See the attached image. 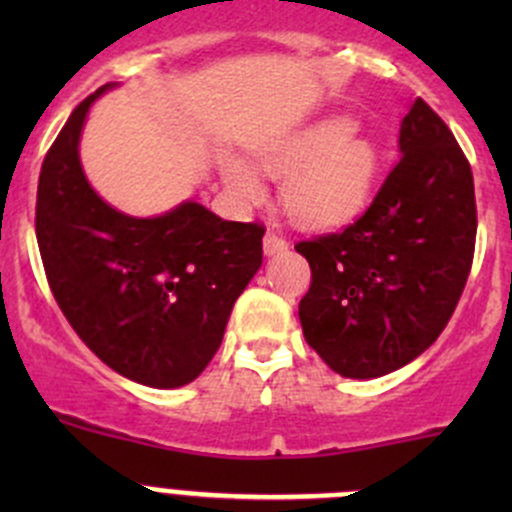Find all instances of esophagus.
I'll list each match as a JSON object with an SVG mask.
<instances>
[{
    "label": "esophagus",
    "instance_id": "1",
    "mask_svg": "<svg viewBox=\"0 0 512 512\" xmlns=\"http://www.w3.org/2000/svg\"><path fill=\"white\" fill-rule=\"evenodd\" d=\"M287 250H289V242L282 235H275V232H267L265 240H262V252H265L267 257L280 255V252H287Z\"/></svg>",
    "mask_w": 512,
    "mask_h": 512
}]
</instances>
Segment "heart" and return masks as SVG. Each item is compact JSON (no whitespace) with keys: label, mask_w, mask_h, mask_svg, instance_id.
Here are the masks:
<instances>
[{"label":"heart","mask_w":512,"mask_h":512,"mask_svg":"<svg viewBox=\"0 0 512 512\" xmlns=\"http://www.w3.org/2000/svg\"><path fill=\"white\" fill-rule=\"evenodd\" d=\"M257 168L282 183L287 218L307 230H329L354 220L369 205L381 173V148L349 116H329L255 146ZM225 188L242 203H255L262 183L237 156L220 163Z\"/></svg>","instance_id":"b5f03b06"}]
</instances>
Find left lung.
I'll return each mask as SVG.
<instances>
[{"mask_svg": "<svg viewBox=\"0 0 512 512\" xmlns=\"http://www.w3.org/2000/svg\"><path fill=\"white\" fill-rule=\"evenodd\" d=\"M399 153L356 223L294 245L312 267L299 302L304 339L347 379H379L426 352L471 272V165L421 98L401 121Z\"/></svg>", "mask_w": 512, "mask_h": 512, "instance_id": "obj_1", "label": "left lung"}]
</instances>
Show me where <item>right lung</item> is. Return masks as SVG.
I'll list each match as a JSON object with an SVG mask.
<instances>
[{
	"label": "right lung",
	"instance_id": "obj_1",
	"mask_svg": "<svg viewBox=\"0 0 512 512\" xmlns=\"http://www.w3.org/2000/svg\"><path fill=\"white\" fill-rule=\"evenodd\" d=\"M106 84L76 106L46 153L36 190V240L46 280L86 347L151 389L203 374L235 299L262 265V230L230 223L195 200L133 218L91 188L81 133Z\"/></svg>",
	"mask_w": 512,
	"mask_h": 512
}]
</instances>
